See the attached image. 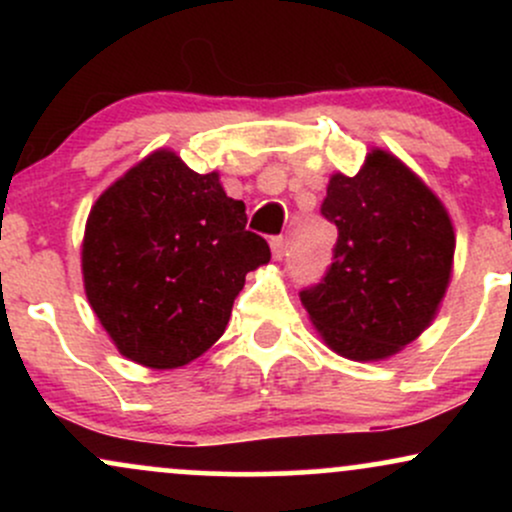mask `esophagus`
Wrapping results in <instances>:
<instances>
[{"label": "esophagus", "instance_id": "esophagus-1", "mask_svg": "<svg viewBox=\"0 0 512 512\" xmlns=\"http://www.w3.org/2000/svg\"><path fill=\"white\" fill-rule=\"evenodd\" d=\"M269 245H272L274 260H281V257H284V252H286V240H284V236H274L272 240H269Z\"/></svg>", "mask_w": 512, "mask_h": 512}]
</instances>
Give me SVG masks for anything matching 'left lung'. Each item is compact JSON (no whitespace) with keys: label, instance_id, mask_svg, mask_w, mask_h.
I'll use <instances>...</instances> for the list:
<instances>
[{"label":"left lung","instance_id":"left-lung-1","mask_svg":"<svg viewBox=\"0 0 512 512\" xmlns=\"http://www.w3.org/2000/svg\"><path fill=\"white\" fill-rule=\"evenodd\" d=\"M320 214L337 226L332 264L301 301L351 361L397 354L431 325L452 272L455 233L440 199L387 151L354 178L332 175Z\"/></svg>","mask_w":512,"mask_h":512}]
</instances>
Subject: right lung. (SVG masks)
I'll use <instances>...</instances> for the list:
<instances>
[{"label":"right lung","instance_id":"add662e5","mask_svg":"<svg viewBox=\"0 0 512 512\" xmlns=\"http://www.w3.org/2000/svg\"><path fill=\"white\" fill-rule=\"evenodd\" d=\"M245 204L173 151L129 168L93 204L81 269L88 303L122 356L178 368L221 337L245 274L269 262Z\"/></svg>","mask_w":512,"mask_h":512}]
</instances>
